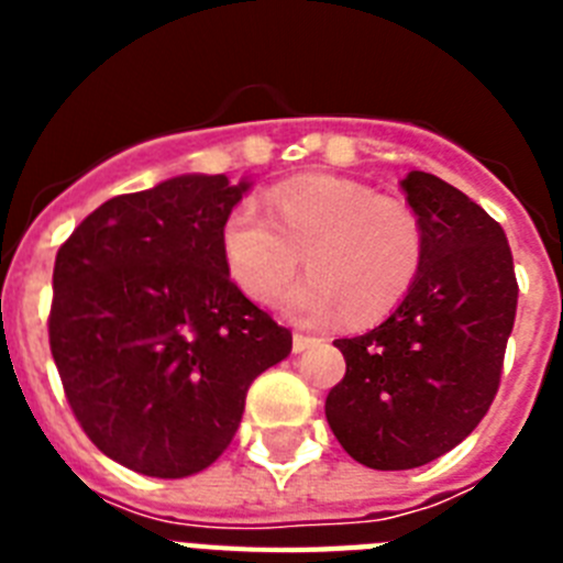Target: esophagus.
Here are the masks:
<instances>
[{"instance_id":"esophagus-1","label":"esophagus","mask_w":563,"mask_h":563,"mask_svg":"<svg viewBox=\"0 0 563 563\" xmlns=\"http://www.w3.org/2000/svg\"><path fill=\"white\" fill-rule=\"evenodd\" d=\"M312 338H307V335H292V352H296V355H301V352H307L312 346Z\"/></svg>"}]
</instances>
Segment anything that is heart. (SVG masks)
<instances>
[{"label": "heart", "mask_w": 563, "mask_h": 563, "mask_svg": "<svg viewBox=\"0 0 563 563\" xmlns=\"http://www.w3.org/2000/svg\"><path fill=\"white\" fill-rule=\"evenodd\" d=\"M228 271L253 301L273 305L305 253L310 276L285 298L298 324H324L346 312L352 324L389 316L409 296L426 258L420 217L400 200L343 177H301L267 197L245 200L222 222Z\"/></svg>", "instance_id": "1"}]
</instances>
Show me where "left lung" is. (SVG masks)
I'll list each match as a JSON object with an SVG mask.
<instances>
[{
	"label": "left lung",
	"mask_w": 563,
	"mask_h": 563,
	"mask_svg": "<svg viewBox=\"0 0 563 563\" xmlns=\"http://www.w3.org/2000/svg\"><path fill=\"white\" fill-rule=\"evenodd\" d=\"M400 188L426 233L422 271L383 324L335 341L346 375L324 406L343 451L375 471L426 465L479 426L519 298L514 253L485 208L426 172Z\"/></svg>",
	"instance_id": "8db88e82"
}]
</instances>
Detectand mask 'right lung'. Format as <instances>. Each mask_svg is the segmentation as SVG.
<instances>
[{
	"label": "right lung",
	"instance_id": "right-lung-1",
	"mask_svg": "<svg viewBox=\"0 0 563 563\" xmlns=\"http://www.w3.org/2000/svg\"><path fill=\"white\" fill-rule=\"evenodd\" d=\"M251 183L180 174L121 194L58 247L49 350L69 409L109 460L183 479L231 445L247 386L290 330L228 276L222 222Z\"/></svg>",
	"mask_w": 563,
	"mask_h": 563
}]
</instances>
